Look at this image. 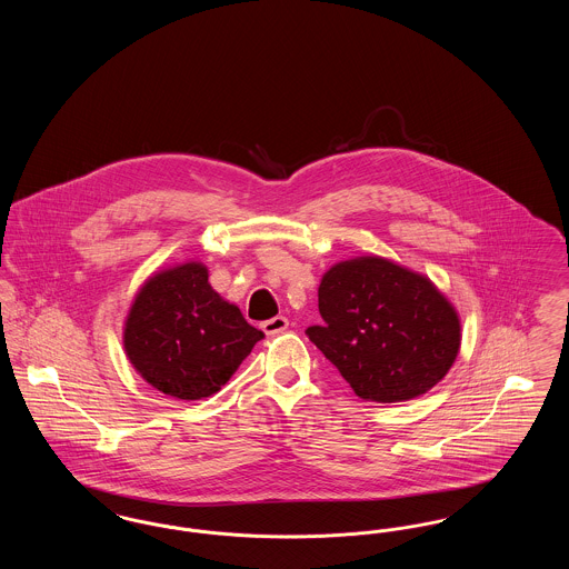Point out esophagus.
Segmentation results:
<instances>
[{
    "label": "esophagus",
    "mask_w": 569,
    "mask_h": 569,
    "mask_svg": "<svg viewBox=\"0 0 569 569\" xmlns=\"http://www.w3.org/2000/svg\"><path fill=\"white\" fill-rule=\"evenodd\" d=\"M288 318H283V316H277V318H272V320H267L264 325H262V330L269 335V337H274V335H281L283 330H288Z\"/></svg>",
    "instance_id": "obj_1"
}]
</instances>
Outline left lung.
<instances>
[{"label": "left lung", "mask_w": 569, "mask_h": 569, "mask_svg": "<svg viewBox=\"0 0 569 569\" xmlns=\"http://www.w3.org/2000/svg\"><path fill=\"white\" fill-rule=\"evenodd\" d=\"M322 326L309 339L365 401L429 392L455 365L460 318L433 281L381 256L332 264L318 288Z\"/></svg>", "instance_id": "left-lung-1"}]
</instances>
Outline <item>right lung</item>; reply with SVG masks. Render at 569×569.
<instances>
[{"mask_svg": "<svg viewBox=\"0 0 569 569\" xmlns=\"http://www.w3.org/2000/svg\"><path fill=\"white\" fill-rule=\"evenodd\" d=\"M264 332L219 297L209 269L188 260L138 288L123 325V350L149 386L181 401L216 395Z\"/></svg>", "mask_w": 569, "mask_h": 569, "instance_id": "obj_1", "label": "right lung"}]
</instances>
